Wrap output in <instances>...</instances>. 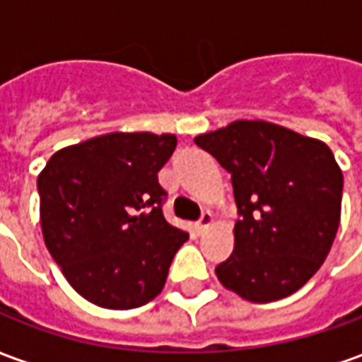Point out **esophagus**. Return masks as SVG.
Instances as JSON below:
<instances>
[{"label":"esophagus","instance_id":"34e87169","mask_svg":"<svg viewBox=\"0 0 362 362\" xmlns=\"http://www.w3.org/2000/svg\"><path fill=\"white\" fill-rule=\"evenodd\" d=\"M211 223H213L211 213H209V211H205L204 215H202V219H199V221H197V223H196V230H197V235H204L205 230H207V228L211 227Z\"/></svg>","mask_w":362,"mask_h":362}]
</instances>
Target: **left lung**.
I'll list each match as a JSON object with an SVG mask.
<instances>
[{"label":"left lung","mask_w":362,"mask_h":362,"mask_svg":"<svg viewBox=\"0 0 362 362\" xmlns=\"http://www.w3.org/2000/svg\"><path fill=\"white\" fill-rule=\"evenodd\" d=\"M194 141L230 174L240 215L217 279L250 303L296 293L324 264L339 227L343 174L332 149L264 119H236Z\"/></svg>","instance_id":"obj_1"}]
</instances>
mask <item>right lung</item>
<instances>
[{
	"label": "right lung",
	"instance_id": "add662e5",
	"mask_svg": "<svg viewBox=\"0 0 362 362\" xmlns=\"http://www.w3.org/2000/svg\"><path fill=\"white\" fill-rule=\"evenodd\" d=\"M176 135L114 132L54 153L38 174L46 248L89 303L127 310L163 291L188 233L163 217L158 170Z\"/></svg>",
	"mask_w": 362,
	"mask_h": 362
}]
</instances>
